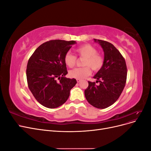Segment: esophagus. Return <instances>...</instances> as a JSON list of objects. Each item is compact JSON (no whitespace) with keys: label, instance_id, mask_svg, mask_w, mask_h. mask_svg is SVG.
<instances>
[{"label":"esophagus","instance_id":"34e87169","mask_svg":"<svg viewBox=\"0 0 151 151\" xmlns=\"http://www.w3.org/2000/svg\"><path fill=\"white\" fill-rule=\"evenodd\" d=\"M81 81V79H77V83H80Z\"/></svg>","mask_w":151,"mask_h":151}]
</instances>
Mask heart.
Returning <instances> with one entry per match:
<instances>
[{"mask_svg": "<svg viewBox=\"0 0 151 151\" xmlns=\"http://www.w3.org/2000/svg\"><path fill=\"white\" fill-rule=\"evenodd\" d=\"M77 55L80 57L84 58L83 65L81 68H76L69 72V76L72 78L83 79L91 74V68L94 72H98L104 65V60L102 55L98 53V50L90 44H84L75 49ZM65 65L70 67H74L77 62V57L70 52L65 53L63 58Z\"/></svg>", "mask_w": 151, "mask_h": 151, "instance_id": "heart-1", "label": "heart"}]
</instances>
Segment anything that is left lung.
I'll list each match as a JSON object with an SVG mask.
<instances>
[{
  "instance_id": "8db88e82",
  "label": "left lung",
  "mask_w": 151,
  "mask_h": 151,
  "mask_svg": "<svg viewBox=\"0 0 151 151\" xmlns=\"http://www.w3.org/2000/svg\"><path fill=\"white\" fill-rule=\"evenodd\" d=\"M94 41L103 49L104 63L101 69L94 76V79L99 80V84L88 81L89 86L84 94L92 106L104 109L110 106L119 98L125 86L127 68L125 58L113 45L104 40L94 39Z\"/></svg>"
}]
</instances>
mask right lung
I'll return each instance as SVG.
<instances>
[{
	"mask_svg": "<svg viewBox=\"0 0 151 151\" xmlns=\"http://www.w3.org/2000/svg\"><path fill=\"white\" fill-rule=\"evenodd\" d=\"M75 41L50 40L40 45L30 57L26 68L28 86L33 96L43 106L58 108L66 102L77 83L66 78L64 55Z\"/></svg>",
	"mask_w": 151,
	"mask_h": 151,
	"instance_id": "1",
	"label": "right lung"
}]
</instances>
